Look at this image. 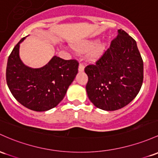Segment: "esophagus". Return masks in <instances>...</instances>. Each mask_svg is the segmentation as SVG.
I'll use <instances>...</instances> for the list:
<instances>
[{
  "label": "esophagus",
  "mask_w": 158,
  "mask_h": 158,
  "mask_svg": "<svg viewBox=\"0 0 158 158\" xmlns=\"http://www.w3.org/2000/svg\"><path fill=\"white\" fill-rule=\"evenodd\" d=\"M84 69H85L84 65H83L82 64H79V72H83V71H84Z\"/></svg>",
  "instance_id": "obj_1"
}]
</instances>
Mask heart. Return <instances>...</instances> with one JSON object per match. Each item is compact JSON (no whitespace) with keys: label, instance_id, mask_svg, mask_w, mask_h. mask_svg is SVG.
Wrapping results in <instances>:
<instances>
[{"label":"heart","instance_id":"b5f03b06","mask_svg":"<svg viewBox=\"0 0 158 158\" xmlns=\"http://www.w3.org/2000/svg\"><path fill=\"white\" fill-rule=\"evenodd\" d=\"M72 48L78 52L84 53L88 51L87 58L90 61H97L104 55L107 43L99 41L98 39H88L76 41L72 44Z\"/></svg>","mask_w":158,"mask_h":158}]
</instances>
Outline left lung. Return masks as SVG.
Instances as JSON below:
<instances>
[{"mask_svg":"<svg viewBox=\"0 0 158 158\" xmlns=\"http://www.w3.org/2000/svg\"><path fill=\"white\" fill-rule=\"evenodd\" d=\"M85 72L88 97L95 106L106 111L123 108L143 85V61L136 42L120 29L102 58L96 64L87 66Z\"/></svg>","mask_w":158,"mask_h":158,"instance_id":"obj_1","label":"left lung"}]
</instances>
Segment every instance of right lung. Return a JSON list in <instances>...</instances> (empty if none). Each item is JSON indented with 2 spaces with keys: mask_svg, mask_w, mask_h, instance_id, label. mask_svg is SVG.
<instances>
[{
  "mask_svg": "<svg viewBox=\"0 0 158 158\" xmlns=\"http://www.w3.org/2000/svg\"><path fill=\"white\" fill-rule=\"evenodd\" d=\"M26 37L20 40L9 56L6 83L13 96L22 106L37 112H46L57 106L64 98L78 73L79 63L55 55L42 67H28L19 56L20 44Z\"/></svg>",
  "mask_w": 158,
  "mask_h": 158,
  "instance_id": "obj_1",
  "label": "right lung"
}]
</instances>
